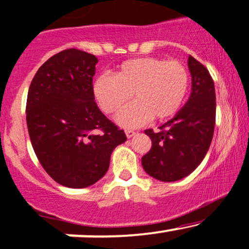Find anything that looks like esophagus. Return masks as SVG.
<instances>
[{
  "instance_id": "34e87169",
  "label": "esophagus",
  "mask_w": 249,
  "mask_h": 249,
  "mask_svg": "<svg viewBox=\"0 0 249 249\" xmlns=\"http://www.w3.org/2000/svg\"><path fill=\"white\" fill-rule=\"evenodd\" d=\"M125 135H126L127 138H131V137H133V136L136 135V131H133V130H126V131H125Z\"/></svg>"
}]
</instances>
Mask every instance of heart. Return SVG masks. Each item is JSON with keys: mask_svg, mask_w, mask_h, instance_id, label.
Returning a JSON list of instances; mask_svg holds the SVG:
<instances>
[{"mask_svg": "<svg viewBox=\"0 0 249 249\" xmlns=\"http://www.w3.org/2000/svg\"><path fill=\"white\" fill-rule=\"evenodd\" d=\"M189 73L177 60L137 58L123 62L114 76H98L94 97L102 110L114 113L125 106L132 94L135 103L117 116L118 124L136 127L152 117L164 120L181 107L188 91Z\"/></svg>", "mask_w": 249, "mask_h": 249, "instance_id": "obj_1", "label": "heart"}]
</instances>
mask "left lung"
<instances>
[{
	"label": "left lung",
	"mask_w": 249,
	"mask_h": 249,
	"mask_svg": "<svg viewBox=\"0 0 249 249\" xmlns=\"http://www.w3.org/2000/svg\"><path fill=\"white\" fill-rule=\"evenodd\" d=\"M191 93L173 119L145 130L152 146L142 157L147 175L162 182H175L193 173L208 152L215 127L216 95L208 70L189 55Z\"/></svg>",
	"instance_id": "1"
}]
</instances>
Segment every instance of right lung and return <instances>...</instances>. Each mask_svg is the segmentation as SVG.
<instances>
[{
    "mask_svg": "<svg viewBox=\"0 0 249 249\" xmlns=\"http://www.w3.org/2000/svg\"><path fill=\"white\" fill-rule=\"evenodd\" d=\"M93 54L66 49L37 70L27 97V126L35 155L67 188H86L107 173L114 147L126 141L94 103Z\"/></svg>",
    "mask_w": 249,
    "mask_h": 249,
    "instance_id": "1",
    "label": "right lung"
}]
</instances>
